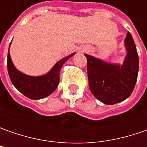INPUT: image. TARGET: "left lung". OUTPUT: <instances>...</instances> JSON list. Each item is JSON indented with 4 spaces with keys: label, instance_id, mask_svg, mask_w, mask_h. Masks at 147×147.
<instances>
[{
    "label": "left lung",
    "instance_id": "1",
    "mask_svg": "<svg viewBox=\"0 0 147 147\" xmlns=\"http://www.w3.org/2000/svg\"><path fill=\"white\" fill-rule=\"evenodd\" d=\"M127 54L123 65H110L85 55L88 61L89 88L100 101L114 105L126 100L133 92L138 79V55L131 33L124 40Z\"/></svg>",
    "mask_w": 147,
    "mask_h": 147
}]
</instances>
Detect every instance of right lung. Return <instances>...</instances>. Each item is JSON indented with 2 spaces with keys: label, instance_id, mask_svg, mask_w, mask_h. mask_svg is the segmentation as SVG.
I'll list each match as a JSON object with an SVG mask.
<instances>
[{
  "label": "right lung",
  "instance_id": "obj_1",
  "mask_svg": "<svg viewBox=\"0 0 147 147\" xmlns=\"http://www.w3.org/2000/svg\"><path fill=\"white\" fill-rule=\"evenodd\" d=\"M74 55V53L71 54L64 59H60L47 74L40 77H31L25 75L16 69L8 51L7 69L9 76L14 87L28 98L32 100L45 98L52 93L58 87L59 82V71L61 69V67L65 64V61Z\"/></svg>",
  "mask_w": 147,
  "mask_h": 147
}]
</instances>
